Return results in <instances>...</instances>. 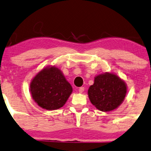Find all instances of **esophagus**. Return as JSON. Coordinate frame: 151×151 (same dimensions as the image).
Returning a JSON list of instances; mask_svg holds the SVG:
<instances>
[{
	"mask_svg": "<svg viewBox=\"0 0 151 151\" xmlns=\"http://www.w3.org/2000/svg\"><path fill=\"white\" fill-rule=\"evenodd\" d=\"M84 91V87H80L79 88V92L80 93H82Z\"/></svg>",
	"mask_w": 151,
	"mask_h": 151,
	"instance_id": "esophagus-1",
	"label": "esophagus"
}]
</instances>
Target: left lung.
Wrapping results in <instances>:
<instances>
[{"instance_id":"8db88e82","label":"left lung","mask_w":151,"mask_h":151,"mask_svg":"<svg viewBox=\"0 0 151 151\" xmlns=\"http://www.w3.org/2000/svg\"><path fill=\"white\" fill-rule=\"evenodd\" d=\"M127 86L115 74L105 72L95 77L94 83L88 91L90 101L98 109L109 111L123 102Z\"/></svg>"}]
</instances>
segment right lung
<instances>
[{
  "mask_svg": "<svg viewBox=\"0 0 151 151\" xmlns=\"http://www.w3.org/2000/svg\"><path fill=\"white\" fill-rule=\"evenodd\" d=\"M32 98L40 107L55 110L62 107L72 92V88L62 72L47 67L38 72L30 85Z\"/></svg>",
  "mask_w": 151,
  "mask_h": 151,
  "instance_id": "1",
  "label": "right lung"
}]
</instances>
